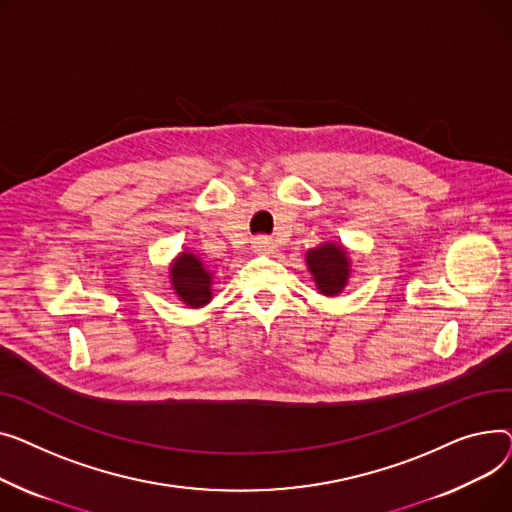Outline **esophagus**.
<instances>
[{"instance_id": "34e87169", "label": "esophagus", "mask_w": 512, "mask_h": 512, "mask_svg": "<svg viewBox=\"0 0 512 512\" xmlns=\"http://www.w3.org/2000/svg\"><path fill=\"white\" fill-rule=\"evenodd\" d=\"M252 248H254L256 252L270 254V252H275V242H273V239H270V237H266V235H258V237H254Z\"/></svg>"}]
</instances>
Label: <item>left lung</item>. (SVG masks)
Wrapping results in <instances>:
<instances>
[{
	"label": "left lung",
	"mask_w": 512,
	"mask_h": 512,
	"mask_svg": "<svg viewBox=\"0 0 512 512\" xmlns=\"http://www.w3.org/2000/svg\"><path fill=\"white\" fill-rule=\"evenodd\" d=\"M314 281L324 295H337L349 279L347 252L337 244H322L306 254Z\"/></svg>",
	"instance_id": "left-lung-1"
}]
</instances>
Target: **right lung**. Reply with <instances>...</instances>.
Segmentation results:
<instances>
[{
	"mask_svg": "<svg viewBox=\"0 0 512 512\" xmlns=\"http://www.w3.org/2000/svg\"><path fill=\"white\" fill-rule=\"evenodd\" d=\"M171 283L179 299L192 308L210 302V273L196 254H179L171 266Z\"/></svg>",
	"mask_w": 512,
	"mask_h": 512,
	"instance_id": "obj_1",
	"label": "right lung"
}]
</instances>
